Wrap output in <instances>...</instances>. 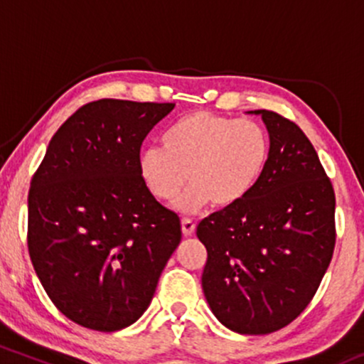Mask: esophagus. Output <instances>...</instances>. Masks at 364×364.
Masks as SVG:
<instances>
[{"mask_svg":"<svg viewBox=\"0 0 364 364\" xmlns=\"http://www.w3.org/2000/svg\"><path fill=\"white\" fill-rule=\"evenodd\" d=\"M181 231H183V235H185V236L193 235V232H195V223H193V220L185 217V219L181 220Z\"/></svg>","mask_w":364,"mask_h":364,"instance_id":"obj_1","label":"esophagus"}]
</instances>
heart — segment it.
<instances>
[{
  "instance_id": "heart-1",
  "label": "heart",
  "mask_w": 364,
  "mask_h": 364,
  "mask_svg": "<svg viewBox=\"0 0 364 364\" xmlns=\"http://www.w3.org/2000/svg\"><path fill=\"white\" fill-rule=\"evenodd\" d=\"M162 147L140 154V176L161 202L179 200L183 212L214 203L228 208L243 202L263 178L270 159L269 132L258 121L195 111L174 121L161 136Z\"/></svg>"
}]
</instances>
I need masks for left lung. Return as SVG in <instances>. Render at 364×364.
Returning <instances> with one entry per match:
<instances>
[{
  "mask_svg": "<svg viewBox=\"0 0 364 364\" xmlns=\"http://www.w3.org/2000/svg\"><path fill=\"white\" fill-rule=\"evenodd\" d=\"M255 114L270 136L263 178L243 202L205 217L196 236L212 313L237 333L262 336L298 318L318 289L336 246V193L298 124Z\"/></svg>",
  "mask_w": 364,
  "mask_h": 364,
  "instance_id": "obj_1",
  "label": "left lung"
}]
</instances>
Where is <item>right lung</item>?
I'll return each instance as SVG.
<instances>
[{
  "label": "right lung",
  "mask_w": 364,
  "mask_h": 364,
  "mask_svg": "<svg viewBox=\"0 0 364 364\" xmlns=\"http://www.w3.org/2000/svg\"><path fill=\"white\" fill-rule=\"evenodd\" d=\"M173 102L101 99L54 133L28 190L32 265L66 318L114 332L147 310L181 241L140 176L141 141Z\"/></svg>",
  "instance_id": "add662e5"
}]
</instances>
